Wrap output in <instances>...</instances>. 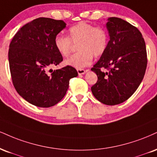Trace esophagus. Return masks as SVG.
Here are the masks:
<instances>
[{"instance_id": "1", "label": "esophagus", "mask_w": 157, "mask_h": 157, "mask_svg": "<svg viewBox=\"0 0 157 157\" xmlns=\"http://www.w3.org/2000/svg\"><path fill=\"white\" fill-rule=\"evenodd\" d=\"M86 72V71L85 70V69H77V73H78L79 75H84L85 73Z\"/></svg>"}]
</instances>
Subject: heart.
<instances>
[{
    "instance_id": "heart-1",
    "label": "heart",
    "mask_w": 157,
    "mask_h": 157,
    "mask_svg": "<svg viewBox=\"0 0 157 157\" xmlns=\"http://www.w3.org/2000/svg\"><path fill=\"white\" fill-rule=\"evenodd\" d=\"M69 36L58 34L54 39L55 48L63 57L70 54L74 44H78L77 53L66 60L67 66L82 69L89 66L93 56L100 57L106 52L109 35L105 28L80 22L69 29Z\"/></svg>"
}]
</instances>
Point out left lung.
Instances as JSON below:
<instances>
[{"mask_svg": "<svg viewBox=\"0 0 157 157\" xmlns=\"http://www.w3.org/2000/svg\"><path fill=\"white\" fill-rule=\"evenodd\" d=\"M107 20L108 47L91 69L98 77L91 91L100 102L116 105L129 99L142 82L147 52L144 39L137 28L121 18ZM101 68L109 71L102 72Z\"/></svg>", "mask_w": 157, "mask_h": 157, "instance_id": "left-lung-1", "label": "left lung"}]
</instances>
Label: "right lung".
<instances>
[{
	"label": "right lung",
	"instance_id": "1",
	"mask_svg": "<svg viewBox=\"0 0 157 157\" xmlns=\"http://www.w3.org/2000/svg\"><path fill=\"white\" fill-rule=\"evenodd\" d=\"M66 25L63 20L35 19L17 32L9 45L13 85L24 99L36 107H50L59 102L66 95L70 79L78 75L69 66L52 70L51 74L48 71L49 67L63 60L55 48L54 39Z\"/></svg>",
	"mask_w": 157,
	"mask_h": 157
}]
</instances>
